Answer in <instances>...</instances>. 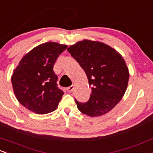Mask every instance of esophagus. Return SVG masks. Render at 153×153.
<instances>
[{
	"label": "esophagus",
	"instance_id": "obj_1",
	"mask_svg": "<svg viewBox=\"0 0 153 153\" xmlns=\"http://www.w3.org/2000/svg\"><path fill=\"white\" fill-rule=\"evenodd\" d=\"M73 89H74V86H70L67 88V91H68V92H72V91H73Z\"/></svg>",
	"mask_w": 153,
	"mask_h": 153
}]
</instances>
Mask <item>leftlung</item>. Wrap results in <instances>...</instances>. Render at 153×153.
<instances>
[{"instance_id": "8db88e82", "label": "left lung", "mask_w": 153, "mask_h": 153, "mask_svg": "<svg viewBox=\"0 0 153 153\" xmlns=\"http://www.w3.org/2000/svg\"><path fill=\"white\" fill-rule=\"evenodd\" d=\"M68 52L83 69L91 94L89 100L80 102L78 108L89 117L110 111L125 94L129 71L122 56L102 42L84 39L67 48Z\"/></svg>"}]
</instances>
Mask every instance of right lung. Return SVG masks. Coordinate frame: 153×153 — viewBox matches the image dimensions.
<instances>
[{
	"mask_svg": "<svg viewBox=\"0 0 153 153\" xmlns=\"http://www.w3.org/2000/svg\"><path fill=\"white\" fill-rule=\"evenodd\" d=\"M67 46L45 42L25 54L13 71L12 83L17 100L28 110L45 114L56 110L64 91L58 88L53 66Z\"/></svg>",
	"mask_w": 153,
	"mask_h": 153,
	"instance_id": "1",
	"label": "right lung"
}]
</instances>
